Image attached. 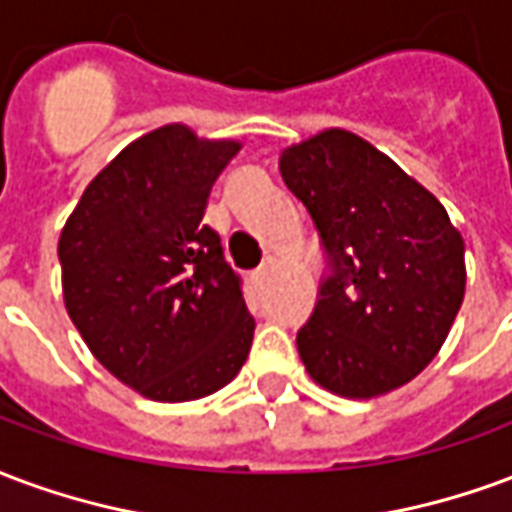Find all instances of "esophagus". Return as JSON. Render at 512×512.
Masks as SVG:
<instances>
[{
	"label": "esophagus",
	"instance_id": "obj_1",
	"mask_svg": "<svg viewBox=\"0 0 512 512\" xmlns=\"http://www.w3.org/2000/svg\"><path fill=\"white\" fill-rule=\"evenodd\" d=\"M270 272H272L270 264H261L259 270L253 272V283H256V286H261V283H264V281H267V278H270Z\"/></svg>",
	"mask_w": 512,
	"mask_h": 512
}]
</instances>
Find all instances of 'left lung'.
Masks as SVG:
<instances>
[{
	"label": "left lung",
	"mask_w": 512,
	"mask_h": 512,
	"mask_svg": "<svg viewBox=\"0 0 512 512\" xmlns=\"http://www.w3.org/2000/svg\"><path fill=\"white\" fill-rule=\"evenodd\" d=\"M281 174L324 251L316 305L297 330L302 363L346 398L390 393L434 360L453 327L464 240L423 185L346 130L286 149Z\"/></svg>",
	"instance_id": "8db88e82"
}]
</instances>
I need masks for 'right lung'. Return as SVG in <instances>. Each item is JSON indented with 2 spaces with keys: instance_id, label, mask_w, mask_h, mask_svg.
<instances>
[{
  "instance_id": "obj_1",
  "label": "right lung",
  "mask_w": 512,
  "mask_h": 512,
  "mask_svg": "<svg viewBox=\"0 0 512 512\" xmlns=\"http://www.w3.org/2000/svg\"><path fill=\"white\" fill-rule=\"evenodd\" d=\"M237 141L185 125L138 138L89 182L59 237L70 319L119 382L152 401L229 384L256 322L220 234L201 223Z\"/></svg>"
}]
</instances>
